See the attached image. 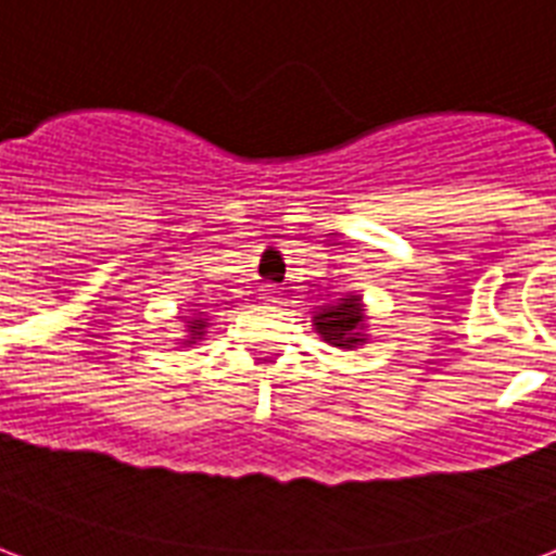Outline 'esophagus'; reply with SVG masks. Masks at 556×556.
<instances>
[{
    "instance_id": "obj_1",
    "label": "esophagus",
    "mask_w": 556,
    "mask_h": 556,
    "mask_svg": "<svg viewBox=\"0 0 556 556\" xmlns=\"http://www.w3.org/2000/svg\"><path fill=\"white\" fill-rule=\"evenodd\" d=\"M262 300H265V303H279V291L274 286H265L262 288Z\"/></svg>"
}]
</instances>
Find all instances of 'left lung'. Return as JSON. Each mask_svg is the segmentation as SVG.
Returning <instances> with one entry per match:
<instances>
[{"label":"left lung","mask_w":556,"mask_h":556,"mask_svg":"<svg viewBox=\"0 0 556 556\" xmlns=\"http://www.w3.org/2000/svg\"><path fill=\"white\" fill-rule=\"evenodd\" d=\"M364 315L362 294H346L341 296L332 306H320L312 317L315 332L324 338L326 344L338 346V350H353L358 344H367V334H364Z\"/></svg>","instance_id":"left-lung-1"}]
</instances>
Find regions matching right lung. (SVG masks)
<instances>
[{
	"label": "right lung",
	"instance_id": "obj_1",
	"mask_svg": "<svg viewBox=\"0 0 556 556\" xmlns=\"http://www.w3.org/2000/svg\"><path fill=\"white\" fill-rule=\"evenodd\" d=\"M203 332H206V317H192L189 320V341L186 344H194L198 338H203Z\"/></svg>",
	"mask_w": 556,
	"mask_h": 556
}]
</instances>
